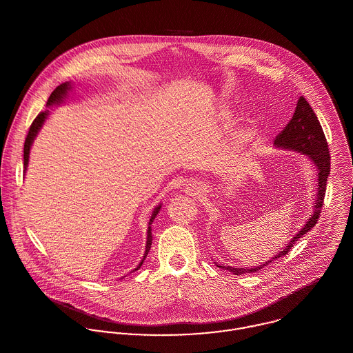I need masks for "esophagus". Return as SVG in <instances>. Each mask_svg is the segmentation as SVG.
<instances>
[{"label":"esophagus","mask_w":353,"mask_h":353,"mask_svg":"<svg viewBox=\"0 0 353 353\" xmlns=\"http://www.w3.org/2000/svg\"><path fill=\"white\" fill-rule=\"evenodd\" d=\"M185 192H186L189 196H197V194L201 192V189H200V186H199L197 183H189V185L186 186Z\"/></svg>","instance_id":"obj_1"}]
</instances>
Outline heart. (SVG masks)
I'll use <instances>...</instances> for the list:
<instances>
[{
    "label": "heart",
    "instance_id": "b5f03b06",
    "mask_svg": "<svg viewBox=\"0 0 353 353\" xmlns=\"http://www.w3.org/2000/svg\"><path fill=\"white\" fill-rule=\"evenodd\" d=\"M230 115H231V111H227V110L221 111V117L223 118H230Z\"/></svg>",
    "mask_w": 353,
    "mask_h": 353
}]
</instances>
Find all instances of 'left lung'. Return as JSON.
I'll use <instances>...</instances> for the list:
<instances>
[{
	"instance_id": "8db88e82",
	"label": "left lung",
	"mask_w": 353,
	"mask_h": 353,
	"mask_svg": "<svg viewBox=\"0 0 353 353\" xmlns=\"http://www.w3.org/2000/svg\"><path fill=\"white\" fill-rule=\"evenodd\" d=\"M273 144L276 148H280V150L295 151L305 154L310 159V161H312V164L315 165L318 171V188H316V197L314 201L312 213L307 219L302 230L292 236V239L285 246V249L283 252H279V254H276L270 259H268L265 263L252 266V268H232V266L216 263L217 268L228 270L236 276L258 272L259 269L266 268L272 261L288 254L290 249L294 248L298 239H301L305 232H308L316 224L321 214L322 205H323L326 182L330 174V153L327 150V143H326L323 130L321 128V123L314 110L311 108L310 103L304 99V97H301L298 99L292 119L285 126V129L276 137Z\"/></svg>"
}]
</instances>
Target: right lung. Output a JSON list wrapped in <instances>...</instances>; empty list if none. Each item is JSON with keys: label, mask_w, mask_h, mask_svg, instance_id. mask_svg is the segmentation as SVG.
<instances>
[{"label": "right lung", "mask_w": 353, "mask_h": 353, "mask_svg": "<svg viewBox=\"0 0 353 353\" xmlns=\"http://www.w3.org/2000/svg\"><path fill=\"white\" fill-rule=\"evenodd\" d=\"M70 90H72V83H70V81H66V83L59 84V85H58V87L51 92L50 98H49V101H48V107L57 105V104H62V103L65 101V99L69 97ZM49 114H50V111H49V110H46V111L41 112V114L34 119L32 125L30 126V132H28L27 139H26V143H24V172L27 171V167H28V161H30V151H31V147H32V144H34V140L37 139V136H38L39 130L42 129L43 123L46 122V119H48ZM160 208H161V203H159V205L153 209V212H152L151 219H150V223H148V231H147V245H145V252H144V255H143L141 262L137 265V268H136L134 270H139V269L141 268V265H143V262H144L145 256L148 255V252L151 250V224L153 223V220H154L156 214L160 212ZM134 270H133V272H134Z\"/></svg>", "instance_id": "obj_1"}]
</instances>
